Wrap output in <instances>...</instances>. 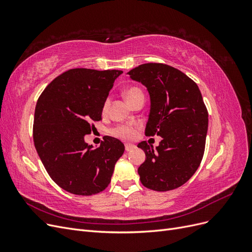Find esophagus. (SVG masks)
<instances>
[{"label":"esophagus","mask_w":252,"mask_h":252,"mask_svg":"<svg viewBox=\"0 0 252 252\" xmlns=\"http://www.w3.org/2000/svg\"><path fill=\"white\" fill-rule=\"evenodd\" d=\"M134 148H135V145H133V144H125L126 151H130V150H132Z\"/></svg>","instance_id":"1"}]
</instances>
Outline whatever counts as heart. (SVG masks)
Returning <instances> with one entry per match:
<instances>
[{
  "instance_id": "1",
  "label": "heart",
  "mask_w": 252,
  "mask_h": 252,
  "mask_svg": "<svg viewBox=\"0 0 252 252\" xmlns=\"http://www.w3.org/2000/svg\"><path fill=\"white\" fill-rule=\"evenodd\" d=\"M143 93L136 87H131V88H128L126 91H125V98L126 101L131 104L136 97L142 95ZM109 105V100H106L105 103H104V106H103V110L106 111L107 110V107ZM113 134H116L117 136H119V138H123V139H132L133 136L135 135V129L133 127H130V126H118L117 128L113 129Z\"/></svg>"
}]
</instances>
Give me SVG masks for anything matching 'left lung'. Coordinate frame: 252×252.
<instances>
[{
  "label": "left lung",
  "mask_w": 252,
  "mask_h": 252,
  "mask_svg": "<svg viewBox=\"0 0 252 252\" xmlns=\"http://www.w3.org/2000/svg\"><path fill=\"white\" fill-rule=\"evenodd\" d=\"M127 74L148 90L145 134L162 136L156 148L145 141L138 144L146 156L138 169L141 183L156 191L178 188L194 174L204 155L208 111L201 91L185 73L166 64H142Z\"/></svg>",
  "instance_id": "1"
}]
</instances>
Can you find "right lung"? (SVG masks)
<instances>
[{"label":"right lung","instance_id":"obj_1","mask_svg":"<svg viewBox=\"0 0 252 252\" xmlns=\"http://www.w3.org/2000/svg\"><path fill=\"white\" fill-rule=\"evenodd\" d=\"M122 70L70 69L53 80L36 102L33 142L50 178L66 191L91 195L109 185L123 156L120 140L105 136L100 147L85 142Z\"/></svg>","mask_w":252,"mask_h":252}]
</instances>
